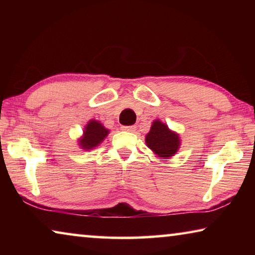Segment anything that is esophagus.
<instances>
[{
  "mask_svg": "<svg viewBox=\"0 0 255 255\" xmlns=\"http://www.w3.org/2000/svg\"><path fill=\"white\" fill-rule=\"evenodd\" d=\"M122 130L128 131V132H133V131L136 130V127L135 126H123L122 127Z\"/></svg>",
  "mask_w": 255,
  "mask_h": 255,
  "instance_id": "34e87169",
  "label": "esophagus"
}]
</instances>
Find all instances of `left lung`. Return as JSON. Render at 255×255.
<instances>
[{
    "mask_svg": "<svg viewBox=\"0 0 255 255\" xmlns=\"http://www.w3.org/2000/svg\"><path fill=\"white\" fill-rule=\"evenodd\" d=\"M146 145L158 157L169 158L178 152L180 147V137L172 131L161 120H154L149 132L145 137Z\"/></svg>",
    "mask_w": 255,
    "mask_h": 255,
    "instance_id": "left-lung-1",
    "label": "left lung"
}]
</instances>
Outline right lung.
<instances>
[{"label": "right lung", "mask_w": 255, "mask_h": 255, "mask_svg": "<svg viewBox=\"0 0 255 255\" xmlns=\"http://www.w3.org/2000/svg\"><path fill=\"white\" fill-rule=\"evenodd\" d=\"M109 130L105 128L102 124L98 120H90L84 128L83 136L80 138L79 145L82 149L89 150L93 149L102 143L103 139L108 136Z\"/></svg>", "instance_id": "obj_1"}]
</instances>
